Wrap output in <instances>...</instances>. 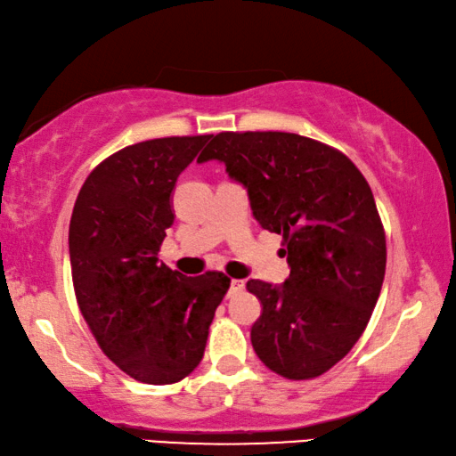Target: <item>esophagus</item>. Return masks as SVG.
Listing matches in <instances>:
<instances>
[{
    "label": "esophagus",
    "mask_w": 456,
    "mask_h": 456,
    "mask_svg": "<svg viewBox=\"0 0 456 456\" xmlns=\"http://www.w3.org/2000/svg\"><path fill=\"white\" fill-rule=\"evenodd\" d=\"M245 288V284H243V280H231L229 281V290H227V296H235V294H240L241 290Z\"/></svg>",
    "instance_id": "obj_1"
}]
</instances>
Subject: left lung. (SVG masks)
<instances>
[{
  "mask_svg": "<svg viewBox=\"0 0 456 456\" xmlns=\"http://www.w3.org/2000/svg\"><path fill=\"white\" fill-rule=\"evenodd\" d=\"M225 164L254 219L284 235V284L249 280L262 302L251 345L288 379L329 371L363 335L386 276L373 192L341 151L286 132H223L197 162Z\"/></svg>",
  "mask_w": 456,
  "mask_h": 456,
  "instance_id": "8db88e82",
  "label": "left lung"
}]
</instances>
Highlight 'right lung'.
<instances>
[{
    "instance_id": "obj_1",
    "label": "right lung",
    "mask_w": 456,
    "mask_h": 456,
    "mask_svg": "<svg viewBox=\"0 0 456 456\" xmlns=\"http://www.w3.org/2000/svg\"><path fill=\"white\" fill-rule=\"evenodd\" d=\"M211 135L158 137L101 162L72 208L69 254L78 308L107 357L142 384H176L200 363L229 288L158 259L175 223L176 180Z\"/></svg>"
}]
</instances>
